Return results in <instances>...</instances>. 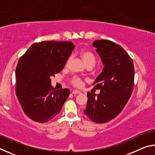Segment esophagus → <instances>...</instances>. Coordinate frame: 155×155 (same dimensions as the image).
Returning a JSON list of instances; mask_svg holds the SVG:
<instances>
[{"mask_svg":"<svg viewBox=\"0 0 155 155\" xmlns=\"http://www.w3.org/2000/svg\"><path fill=\"white\" fill-rule=\"evenodd\" d=\"M72 94H81V91H78V90H73V91H72Z\"/></svg>","mask_w":155,"mask_h":155,"instance_id":"1","label":"esophagus"}]
</instances>
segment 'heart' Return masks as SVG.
Masks as SVG:
<instances>
[{"instance_id":"b5f03b06","label":"heart","mask_w":155,"mask_h":155,"mask_svg":"<svg viewBox=\"0 0 155 155\" xmlns=\"http://www.w3.org/2000/svg\"><path fill=\"white\" fill-rule=\"evenodd\" d=\"M80 55L81 59H83V62L85 63L86 65H94L96 63V58L95 56L94 55L92 52L87 51V50H82L80 52ZM69 61L68 60V62ZM70 83L72 84L73 86H74L76 87H81L83 85V81L81 78L78 77H74L71 80H70Z\"/></svg>"}]
</instances>
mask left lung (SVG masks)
Segmentation results:
<instances>
[{"label": "left lung", "instance_id": "1", "mask_svg": "<svg viewBox=\"0 0 155 155\" xmlns=\"http://www.w3.org/2000/svg\"><path fill=\"white\" fill-rule=\"evenodd\" d=\"M93 46L104 65L103 72L93 85L101 90L97 97L87 93L83 112L96 123H106L119 115L129 100L134 87L133 61L119 44L107 40H96Z\"/></svg>", "mask_w": 155, "mask_h": 155}]
</instances>
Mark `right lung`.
I'll return each instance as SVG.
<instances>
[{
	"mask_svg": "<svg viewBox=\"0 0 155 155\" xmlns=\"http://www.w3.org/2000/svg\"><path fill=\"white\" fill-rule=\"evenodd\" d=\"M74 48L71 41H43L31 45L15 70V94L25 114L45 123L59 114L70 94L54 90L51 77L61 72Z\"/></svg>",
	"mask_w": 155,
	"mask_h": 155,
	"instance_id": "1",
	"label": "right lung"
}]
</instances>
